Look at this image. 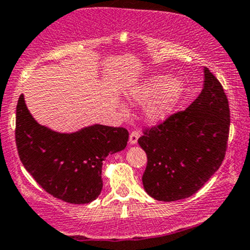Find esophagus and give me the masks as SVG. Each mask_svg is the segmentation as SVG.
Returning a JSON list of instances; mask_svg holds the SVG:
<instances>
[{"mask_svg":"<svg viewBox=\"0 0 250 250\" xmlns=\"http://www.w3.org/2000/svg\"><path fill=\"white\" fill-rule=\"evenodd\" d=\"M139 136H140V132H139L138 129L132 130V133H130V135H129V144H130V145H134V144L138 143Z\"/></svg>","mask_w":250,"mask_h":250,"instance_id":"34e87169","label":"esophagus"}]
</instances>
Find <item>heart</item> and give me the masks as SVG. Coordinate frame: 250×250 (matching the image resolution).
Here are the masks:
<instances>
[{
  "mask_svg": "<svg viewBox=\"0 0 250 250\" xmlns=\"http://www.w3.org/2000/svg\"><path fill=\"white\" fill-rule=\"evenodd\" d=\"M183 83L180 79L173 78L165 83L163 75L152 77L135 93L138 102L151 101L146 110L147 117L151 121H162L172 112L182 94Z\"/></svg>",
  "mask_w": 250,
  "mask_h": 250,
  "instance_id": "b5f03b06",
  "label": "heart"
}]
</instances>
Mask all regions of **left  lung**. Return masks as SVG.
<instances>
[{"instance_id": "obj_1", "label": "left lung", "mask_w": 250, "mask_h": 250, "mask_svg": "<svg viewBox=\"0 0 250 250\" xmlns=\"http://www.w3.org/2000/svg\"><path fill=\"white\" fill-rule=\"evenodd\" d=\"M229 101L222 83L205 68L200 96L186 110L146 127L138 140L146 152L143 185L159 201L189 198L219 169L228 148Z\"/></svg>"}]
</instances>
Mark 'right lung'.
Returning a JSON list of instances; mask_svg holds the SVG:
<instances>
[{
	"instance_id": "1",
	"label": "right lung",
	"mask_w": 250,
	"mask_h": 250,
	"mask_svg": "<svg viewBox=\"0 0 250 250\" xmlns=\"http://www.w3.org/2000/svg\"><path fill=\"white\" fill-rule=\"evenodd\" d=\"M123 127L94 125L73 134H60L38 125L19 97L15 143L19 158L46 193L70 204H88L103 188L102 167L109 154L127 146Z\"/></svg>"
}]
</instances>
